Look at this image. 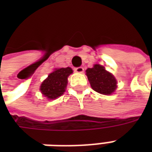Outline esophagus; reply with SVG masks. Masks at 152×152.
I'll return each mask as SVG.
<instances>
[{
    "label": "esophagus",
    "mask_w": 152,
    "mask_h": 152,
    "mask_svg": "<svg viewBox=\"0 0 152 152\" xmlns=\"http://www.w3.org/2000/svg\"><path fill=\"white\" fill-rule=\"evenodd\" d=\"M74 70H75V72H78V73H82L83 72H84V68H83L82 66L76 67Z\"/></svg>",
    "instance_id": "esophagus-1"
}]
</instances>
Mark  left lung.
<instances>
[{
    "label": "left lung",
    "instance_id": "1",
    "mask_svg": "<svg viewBox=\"0 0 152 152\" xmlns=\"http://www.w3.org/2000/svg\"><path fill=\"white\" fill-rule=\"evenodd\" d=\"M86 72L90 86L96 92L110 95L116 89L117 81L115 76L101 65L95 64L92 68H88Z\"/></svg>",
    "mask_w": 152,
    "mask_h": 152
}]
</instances>
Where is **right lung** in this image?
<instances>
[{"label": "right lung", "instance_id": "add662e5", "mask_svg": "<svg viewBox=\"0 0 152 152\" xmlns=\"http://www.w3.org/2000/svg\"><path fill=\"white\" fill-rule=\"evenodd\" d=\"M73 72L71 67L56 68L40 85L41 94L48 99H55L63 94L67 86V78Z\"/></svg>", "mask_w": 152, "mask_h": 152}]
</instances>
